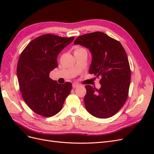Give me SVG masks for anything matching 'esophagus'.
<instances>
[{
  "label": "esophagus",
  "instance_id": "1",
  "mask_svg": "<svg viewBox=\"0 0 154 154\" xmlns=\"http://www.w3.org/2000/svg\"><path fill=\"white\" fill-rule=\"evenodd\" d=\"M80 86V84H78V83H74L72 84V87L73 88H76V87H78Z\"/></svg>",
  "mask_w": 154,
  "mask_h": 154
}]
</instances>
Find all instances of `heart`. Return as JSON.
Instances as JSON below:
<instances>
[{
    "label": "heart",
    "instance_id": "1",
    "mask_svg": "<svg viewBox=\"0 0 154 154\" xmlns=\"http://www.w3.org/2000/svg\"><path fill=\"white\" fill-rule=\"evenodd\" d=\"M86 51L85 49H83L80 47H77L75 48V50H74V53H77V52H80V51Z\"/></svg>",
    "mask_w": 154,
    "mask_h": 154
}]
</instances>
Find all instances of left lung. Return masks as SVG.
<instances>
[{
	"label": "left lung",
	"mask_w": 154,
	"mask_h": 154,
	"mask_svg": "<svg viewBox=\"0 0 154 154\" xmlns=\"http://www.w3.org/2000/svg\"><path fill=\"white\" fill-rule=\"evenodd\" d=\"M74 44L89 49L92 54L89 73L101 77L100 89L85 85L87 110L97 118L112 117L128 97L131 71L125 50L119 41L100 31L79 36Z\"/></svg>",
	"instance_id": "left-lung-1"
}]
</instances>
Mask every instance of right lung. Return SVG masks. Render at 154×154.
<instances>
[{
  "instance_id": "1",
  "label": "right lung",
  "mask_w": 154,
  "mask_h": 154,
  "mask_svg": "<svg viewBox=\"0 0 154 154\" xmlns=\"http://www.w3.org/2000/svg\"><path fill=\"white\" fill-rule=\"evenodd\" d=\"M74 38L41 35L30 42L20 56L17 74L22 96L37 114L47 118L57 114L71 92V83L59 84L51 80L49 73L58 67V54Z\"/></svg>"
}]
</instances>
